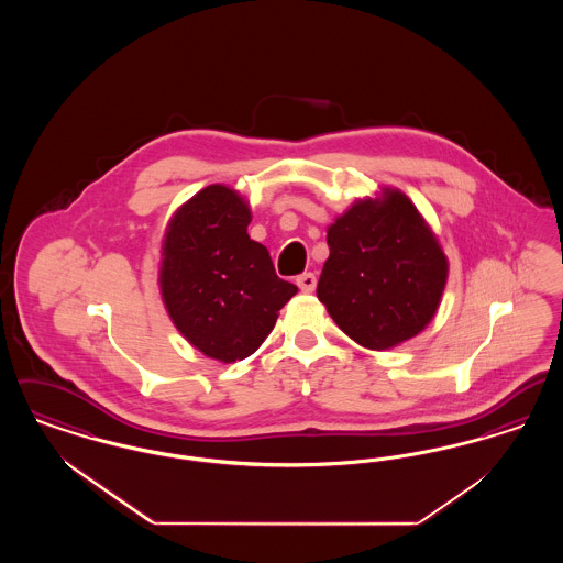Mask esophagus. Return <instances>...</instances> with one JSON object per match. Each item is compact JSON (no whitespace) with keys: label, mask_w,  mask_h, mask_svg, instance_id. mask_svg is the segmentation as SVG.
I'll return each instance as SVG.
<instances>
[{"label":"esophagus","mask_w":563,"mask_h":563,"mask_svg":"<svg viewBox=\"0 0 563 563\" xmlns=\"http://www.w3.org/2000/svg\"><path fill=\"white\" fill-rule=\"evenodd\" d=\"M297 287L303 291V294H312L317 289V276L312 272H306L301 276H297Z\"/></svg>","instance_id":"obj_1"}]
</instances>
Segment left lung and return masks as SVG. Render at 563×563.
<instances>
[{"mask_svg": "<svg viewBox=\"0 0 563 563\" xmlns=\"http://www.w3.org/2000/svg\"><path fill=\"white\" fill-rule=\"evenodd\" d=\"M317 295L356 344L390 350L434 319L450 264L427 219L401 189L358 198L327 228Z\"/></svg>", "mask_w": 563, "mask_h": 563, "instance_id": "obj_1", "label": "left lung"}]
</instances>
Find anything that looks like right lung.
<instances>
[{"mask_svg":"<svg viewBox=\"0 0 563 563\" xmlns=\"http://www.w3.org/2000/svg\"><path fill=\"white\" fill-rule=\"evenodd\" d=\"M251 217L244 196L213 184L173 213L162 239L164 308L189 344L219 363L260 349L297 294L276 276L268 249L249 239Z\"/></svg>","mask_w":563,"mask_h":563,"instance_id":"right-lung-1","label":"right lung"}]
</instances>
